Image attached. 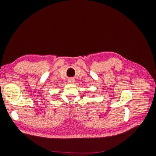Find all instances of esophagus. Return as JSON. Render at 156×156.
Returning <instances> with one entry per match:
<instances>
[{
	"label": "esophagus",
	"instance_id": "esophagus-1",
	"mask_svg": "<svg viewBox=\"0 0 156 156\" xmlns=\"http://www.w3.org/2000/svg\"><path fill=\"white\" fill-rule=\"evenodd\" d=\"M68 82H69V83H73L74 82V79H73V78H70V79H69Z\"/></svg>",
	"mask_w": 156,
	"mask_h": 156
}]
</instances>
